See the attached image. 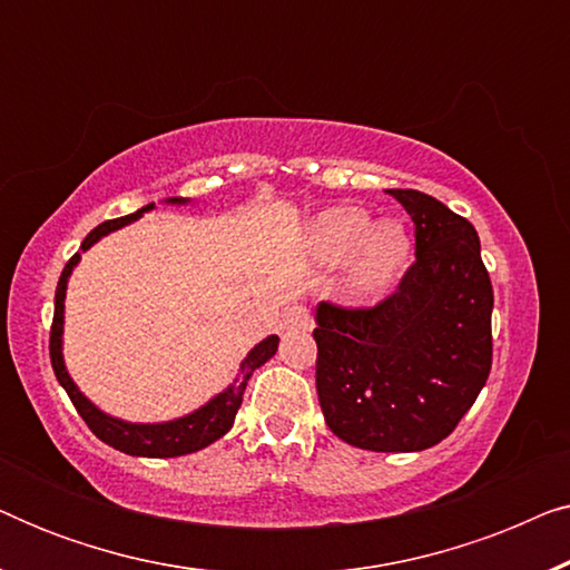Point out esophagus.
<instances>
[{
  "label": "esophagus",
  "instance_id": "34e87169",
  "mask_svg": "<svg viewBox=\"0 0 570 570\" xmlns=\"http://www.w3.org/2000/svg\"><path fill=\"white\" fill-rule=\"evenodd\" d=\"M311 330V316L303 306H291L283 316V332H308Z\"/></svg>",
  "mask_w": 570,
  "mask_h": 570
}]
</instances>
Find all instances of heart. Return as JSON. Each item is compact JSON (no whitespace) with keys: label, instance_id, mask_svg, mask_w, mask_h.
<instances>
[{"label":"heart","instance_id":"b5f03b06","mask_svg":"<svg viewBox=\"0 0 570 570\" xmlns=\"http://www.w3.org/2000/svg\"><path fill=\"white\" fill-rule=\"evenodd\" d=\"M308 244L316 262L326 267L347 262L345 291L357 303L392 291L412 256V238L400 220L371 225V215L361 207L318 213L308 225Z\"/></svg>","mask_w":570,"mask_h":570}]
</instances>
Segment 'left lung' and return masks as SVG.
I'll return each instance as SVG.
<instances>
[{"label": "left lung", "mask_w": 570, "mask_h": 570, "mask_svg": "<svg viewBox=\"0 0 570 570\" xmlns=\"http://www.w3.org/2000/svg\"><path fill=\"white\" fill-rule=\"evenodd\" d=\"M415 223V264L373 308L316 306V392L330 431L365 451L441 443L493 363V285L478 230L435 197L389 189Z\"/></svg>", "instance_id": "8db88e82"}]
</instances>
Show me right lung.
I'll use <instances>...</instances> for the list:
<instances>
[{
  "instance_id": "obj_1",
  "label": "right lung",
  "mask_w": 570,
  "mask_h": 570,
  "mask_svg": "<svg viewBox=\"0 0 570 570\" xmlns=\"http://www.w3.org/2000/svg\"><path fill=\"white\" fill-rule=\"evenodd\" d=\"M189 202L191 199H184V197H168L166 205H189ZM153 207L155 202H150V205H145L142 209H137V213H131L127 217H116V220L100 223L98 228H92L88 233V238L82 240V252H88L90 246H96L100 238L108 236V233L139 220V217L150 213ZM77 264H80V254H75L72 259L67 262V267L59 277L57 298H53V324H51L49 350H51V365H53V373H57V381L65 386V392L69 394V400H72L75 410L80 412V417L88 423L90 431L96 433L100 441L108 443V446H114L116 451H124V454L129 456H150V459L194 454V451L205 449L217 439H223V435L233 428V420H236V412L240 407V402H244V392H246L248 379H252V373L277 353V345H279L277 334H269L267 340H262L259 345L248 350V355L240 361L238 376L233 379V384L225 386L220 394H215L213 400L189 412V415L166 420V423H129V420L114 417L100 407H96V404H92L88 396L77 389L65 365V353H61V334H65V298H67L69 275H72Z\"/></svg>"
}]
</instances>
